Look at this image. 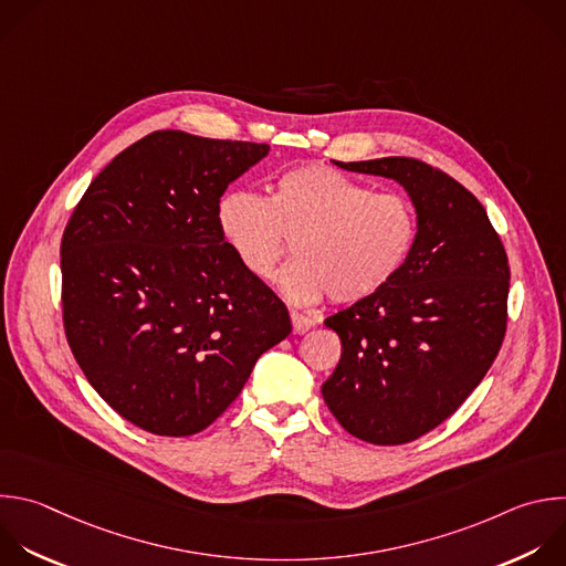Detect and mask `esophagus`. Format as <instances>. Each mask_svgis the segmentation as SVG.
<instances>
[{"instance_id": "obj_1", "label": "esophagus", "mask_w": 566, "mask_h": 566, "mask_svg": "<svg viewBox=\"0 0 566 566\" xmlns=\"http://www.w3.org/2000/svg\"><path fill=\"white\" fill-rule=\"evenodd\" d=\"M291 322H293V333H297V335H302V333H306V331H311L315 326L313 317H308L304 313H297V311L291 313Z\"/></svg>"}]
</instances>
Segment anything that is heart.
<instances>
[{
  "label": "heart",
  "mask_w": 566,
  "mask_h": 566,
  "mask_svg": "<svg viewBox=\"0 0 566 566\" xmlns=\"http://www.w3.org/2000/svg\"><path fill=\"white\" fill-rule=\"evenodd\" d=\"M218 229L240 264L271 280L295 240L293 258L277 284L284 297L311 306L359 302L396 280L407 264L418 216L400 193L373 188L324 164L280 172L269 198L229 191L218 205Z\"/></svg>",
  "instance_id": "obj_1"
}]
</instances>
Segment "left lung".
Here are the masks:
<instances>
[{
	"label": "left lung",
	"mask_w": 566,
	"mask_h": 566,
	"mask_svg": "<svg viewBox=\"0 0 566 566\" xmlns=\"http://www.w3.org/2000/svg\"><path fill=\"white\" fill-rule=\"evenodd\" d=\"M333 164L396 179L418 216L396 280L324 319L342 339L326 407L364 442L405 444L453 416L491 368L506 331V253L484 207L447 172L411 157Z\"/></svg>",
	"instance_id": "1"
}]
</instances>
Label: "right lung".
<instances>
[{"mask_svg": "<svg viewBox=\"0 0 566 566\" xmlns=\"http://www.w3.org/2000/svg\"><path fill=\"white\" fill-rule=\"evenodd\" d=\"M269 144L155 130L86 188L62 238L69 346L130 424L193 436L291 333L282 300L218 229V205Z\"/></svg>", "mask_w": 566, "mask_h": 566, "instance_id": "right-lung-1", "label": "right lung"}]
</instances>
